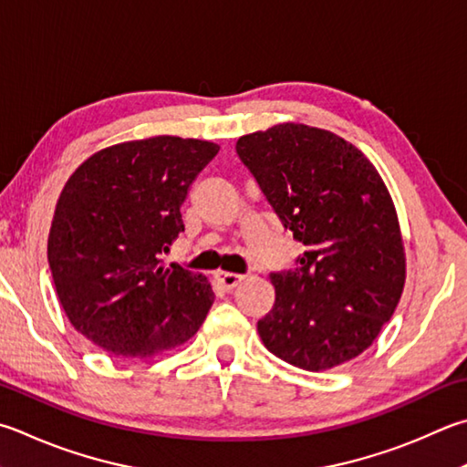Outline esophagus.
Segmentation results:
<instances>
[{
  "mask_svg": "<svg viewBox=\"0 0 467 467\" xmlns=\"http://www.w3.org/2000/svg\"><path fill=\"white\" fill-rule=\"evenodd\" d=\"M216 279H218V284L224 287V290H234V287L243 282L244 275L231 274V271H218Z\"/></svg>",
  "mask_w": 467,
  "mask_h": 467,
  "instance_id": "1",
  "label": "esophagus"
}]
</instances>
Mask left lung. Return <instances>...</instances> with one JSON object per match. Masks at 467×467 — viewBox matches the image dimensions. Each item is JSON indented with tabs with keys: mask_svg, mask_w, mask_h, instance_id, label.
Masks as SVG:
<instances>
[{
	"mask_svg": "<svg viewBox=\"0 0 467 467\" xmlns=\"http://www.w3.org/2000/svg\"><path fill=\"white\" fill-rule=\"evenodd\" d=\"M236 152L306 249L294 269L269 274L275 304L257 322L263 345L308 371L351 361L404 290V243L386 183L358 147L306 124L244 134Z\"/></svg>",
	"mask_w": 467,
	"mask_h": 467,
	"instance_id": "8db88e82",
	"label": "left lung"
}]
</instances>
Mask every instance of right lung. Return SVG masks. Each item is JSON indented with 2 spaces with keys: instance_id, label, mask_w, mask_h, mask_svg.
Segmentation results:
<instances>
[{
  "instance_id": "1",
  "label": "right lung",
  "mask_w": 467,
  "mask_h": 467,
  "mask_svg": "<svg viewBox=\"0 0 467 467\" xmlns=\"http://www.w3.org/2000/svg\"><path fill=\"white\" fill-rule=\"evenodd\" d=\"M220 150L150 137L93 152L58 196L48 265L71 325L122 358H152L198 333L214 302L206 275L161 255L183 231L182 204Z\"/></svg>"
}]
</instances>
